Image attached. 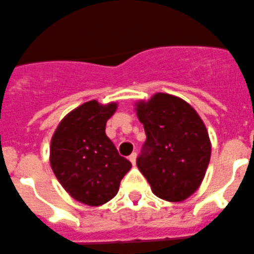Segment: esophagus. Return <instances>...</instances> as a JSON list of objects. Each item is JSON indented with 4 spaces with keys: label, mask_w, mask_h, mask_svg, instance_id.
<instances>
[{
    "label": "esophagus",
    "mask_w": 254,
    "mask_h": 254,
    "mask_svg": "<svg viewBox=\"0 0 254 254\" xmlns=\"http://www.w3.org/2000/svg\"><path fill=\"white\" fill-rule=\"evenodd\" d=\"M129 160H130V162H131L132 165L136 164V153H132L131 155L129 156Z\"/></svg>",
    "instance_id": "obj_1"
}]
</instances>
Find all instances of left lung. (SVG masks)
Masks as SVG:
<instances>
[{
  "label": "left lung",
  "mask_w": 254,
  "mask_h": 254,
  "mask_svg": "<svg viewBox=\"0 0 254 254\" xmlns=\"http://www.w3.org/2000/svg\"><path fill=\"white\" fill-rule=\"evenodd\" d=\"M135 106L146 134L139 170L156 196L183 202L202 184L209 164L212 144L204 123L187 101L165 92Z\"/></svg>",
  "instance_id": "obj_1"
}]
</instances>
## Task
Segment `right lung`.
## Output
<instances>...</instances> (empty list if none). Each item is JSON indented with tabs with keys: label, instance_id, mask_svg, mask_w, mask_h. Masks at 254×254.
<instances>
[{
	"label": "right lung",
	"instance_id": "obj_1",
	"mask_svg": "<svg viewBox=\"0 0 254 254\" xmlns=\"http://www.w3.org/2000/svg\"><path fill=\"white\" fill-rule=\"evenodd\" d=\"M116 108V103L87 101L70 111L52 135V172L75 200L90 207L113 199L131 168L105 134L106 122Z\"/></svg>",
	"mask_w": 254,
	"mask_h": 254
}]
</instances>
